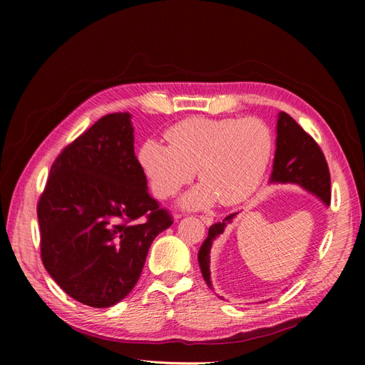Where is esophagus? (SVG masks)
<instances>
[{
    "instance_id": "obj_1",
    "label": "esophagus",
    "mask_w": 365,
    "mask_h": 365,
    "mask_svg": "<svg viewBox=\"0 0 365 365\" xmlns=\"http://www.w3.org/2000/svg\"><path fill=\"white\" fill-rule=\"evenodd\" d=\"M200 217H201V220H202L205 225H212L213 224V217L210 216V215H201Z\"/></svg>"
}]
</instances>
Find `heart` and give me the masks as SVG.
<instances>
[{
  "mask_svg": "<svg viewBox=\"0 0 365 365\" xmlns=\"http://www.w3.org/2000/svg\"><path fill=\"white\" fill-rule=\"evenodd\" d=\"M158 140L143 143L138 161L153 195L173 196L197 169L202 182L184 197L187 207L244 202L256 193L268 172L274 140L269 126L256 117H192L172 126Z\"/></svg>",
  "mask_w": 365,
  "mask_h": 365,
  "instance_id": "1",
  "label": "heart"
}]
</instances>
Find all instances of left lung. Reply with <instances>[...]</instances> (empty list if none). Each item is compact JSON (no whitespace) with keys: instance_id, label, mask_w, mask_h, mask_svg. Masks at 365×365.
Here are the masks:
<instances>
[{"instance_id":"obj_1","label":"left lung","mask_w":365,"mask_h":365,"mask_svg":"<svg viewBox=\"0 0 365 365\" xmlns=\"http://www.w3.org/2000/svg\"><path fill=\"white\" fill-rule=\"evenodd\" d=\"M271 181L298 184L315 193L326 205L330 204V172L324 153L318 143L286 113H280L277 120V149ZM235 215H228L222 222L208 228V236L197 254L204 280L210 288V250L213 240L224 233L225 222H230Z\"/></svg>"}]
</instances>
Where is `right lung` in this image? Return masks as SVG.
Listing matches in <instances>:
<instances>
[{
	"mask_svg": "<svg viewBox=\"0 0 365 365\" xmlns=\"http://www.w3.org/2000/svg\"><path fill=\"white\" fill-rule=\"evenodd\" d=\"M36 212L43 267L91 307L134 289L153 239L173 224L148 192L128 113L103 115L62 149Z\"/></svg>",
	"mask_w": 365,
	"mask_h": 365,
	"instance_id": "add662e5",
	"label": "right lung"
}]
</instances>
